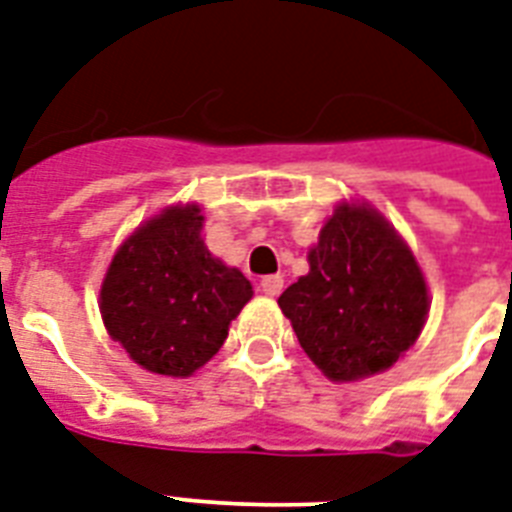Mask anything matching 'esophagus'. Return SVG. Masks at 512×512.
<instances>
[{"mask_svg":"<svg viewBox=\"0 0 512 512\" xmlns=\"http://www.w3.org/2000/svg\"><path fill=\"white\" fill-rule=\"evenodd\" d=\"M281 289H284V278L281 276H265L263 281H260V292H263L265 297H278Z\"/></svg>","mask_w":512,"mask_h":512,"instance_id":"1","label":"esophagus"}]
</instances>
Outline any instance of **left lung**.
I'll list each match as a JSON object with an SVG mask.
<instances>
[{"instance_id": "left-lung-1", "label": "left lung", "mask_w": 512, "mask_h": 512, "mask_svg": "<svg viewBox=\"0 0 512 512\" xmlns=\"http://www.w3.org/2000/svg\"><path fill=\"white\" fill-rule=\"evenodd\" d=\"M307 263L310 273L278 297V307L331 381L376 376L413 347L429 315V289L384 215L365 202H342Z\"/></svg>"}]
</instances>
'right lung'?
Returning a JSON list of instances; mask_svg holds the SVG:
<instances>
[{"label":"right lung","mask_w":512,"mask_h":512,"mask_svg":"<svg viewBox=\"0 0 512 512\" xmlns=\"http://www.w3.org/2000/svg\"><path fill=\"white\" fill-rule=\"evenodd\" d=\"M202 223L199 205L162 210L120 244L102 281L107 334L149 373L191 376L252 299L242 270L210 255Z\"/></svg>","instance_id":"add662e5"}]
</instances>
